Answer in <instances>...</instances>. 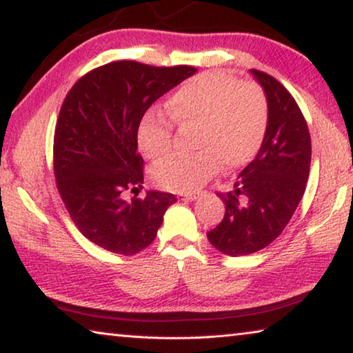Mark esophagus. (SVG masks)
I'll return each instance as SVG.
<instances>
[{
  "label": "esophagus",
  "instance_id": "obj_1",
  "mask_svg": "<svg viewBox=\"0 0 353 353\" xmlns=\"http://www.w3.org/2000/svg\"><path fill=\"white\" fill-rule=\"evenodd\" d=\"M199 193H181L179 194V198L183 199V201H196L199 199Z\"/></svg>",
  "mask_w": 353,
  "mask_h": 353
}]
</instances>
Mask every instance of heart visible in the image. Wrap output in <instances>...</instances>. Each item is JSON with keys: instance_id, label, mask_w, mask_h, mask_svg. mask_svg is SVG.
<instances>
[{"instance_id": "heart-1", "label": "heart", "mask_w": 353, "mask_h": 353, "mask_svg": "<svg viewBox=\"0 0 353 353\" xmlns=\"http://www.w3.org/2000/svg\"><path fill=\"white\" fill-rule=\"evenodd\" d=\"M171 121L194 129L188 155H172L152 171L154 182L168 191L190 193L210 179L223 163L235 170L255 157L265 139L268 103L255 83L225 73H207L182 83L166 103ZM137 143L149 160H162L171 151L172 126L149 112L137 128Z\"/></svg>"}]
</instances>
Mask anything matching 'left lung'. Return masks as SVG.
<instances>
[{
	"label": "left lung",
	"instance_id": "8db88e82",
	"mask_svg": "<svg viewBox=\"0 0 353 353\" xmlns=\"http://www.w3.org/2000/svg\"><path fill=\"white\" fill-rule=\"evenodd\" d=\"M268 101V126L259 152L238 174L234 190L219 193L225 214L207 234L219 252L254 254L282 234L301 202L312 163L305 118L290 92L272 76L250 70Z\"/></svg>",
	"mask_w": 353,
	"mask_h": 353
}]
</instances>
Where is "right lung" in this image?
I'll return each mask as SVG.
<instances>
[{"label":"right lung","mask_w":353,"mask_h":353,"mask_svg":"<svg viewBox=\"0 0 353 353\" xmlns=\"http://www.w3.org/2000/svg\"><path fill=\"white\" fill-rule=\"evenodd\" d=\"M194 67H151L134 61L103 65L65 98L54 132L59 193L81 234L113 254L135 255L154 241L176 196L143 183L137 128L160 97L196 73Z\"/></svg>","instance_id":"obj_1"}]
</instances>
